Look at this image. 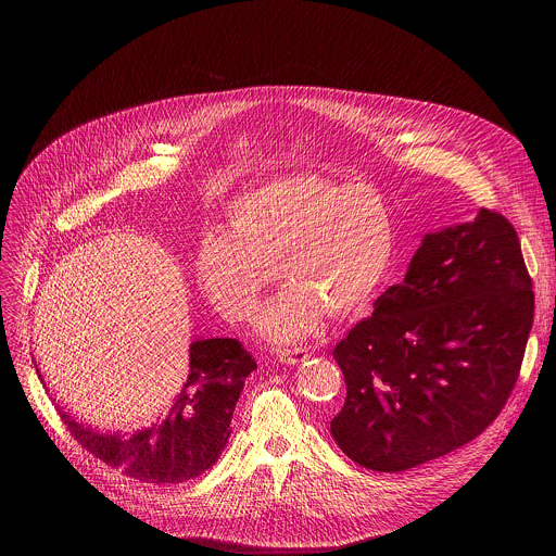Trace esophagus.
I'll use <instances>...</instances> for the list:
<instances>
[{
	"instance_id": "obj_1",
	"label": "esophagus",
	"mask_w": 556,
	"mask_h": 556,
	"mask_svg": "<svg viewBox=\"0 0 556 556\" xmlns=\"http://www.w3.org/2000/svg\"><path fill=\"white\" fill-rule=\"evenodd\" d=\"M307 356H309L307 348H286V350L279 352V361H281V363H288V365L303 363Z\"/></svg>"
}]
</instances>
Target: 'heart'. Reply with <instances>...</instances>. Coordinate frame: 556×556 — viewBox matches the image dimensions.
Returning <instances> with one entry per match:
<instances>
[{
    "mask_svg": "<svg viewBox=\"0 0 556 556\" xmlns=\"http://www.w3.org/2000/svg\"><path fill=\"white\" fill-rule=\"evenodd\" d=\"M393 253V219L374 189L296 176L237 198L226 232L202 240L195 273L224 316L247 321L277 270L288 286L264 305L257 330L273 343H292L319 330L324 312L341 319L365 307Z\"/></svg>",
    "mask_w": 556,
    "mask_h": 556,
    "instance_id": "heart-1",
    "label": "heart"
}]
</instances>
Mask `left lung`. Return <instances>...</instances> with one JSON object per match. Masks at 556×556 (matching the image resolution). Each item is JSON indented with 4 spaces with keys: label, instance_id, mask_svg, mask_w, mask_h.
Here are the masks:
<instances>
[{
    "label": "left lung",
    "instance_id": "8db88e82",
    "mask_svg": "<svg viewBox=\"0 0 556 556\" xmlns=\"http://www.w3.org/2000/svg\"><path fill=\"white\" fill-rule=\"evenodd\" d=\"M532 319V279L502 213L425 235L405 281L332 352L348 387L332 438L380 472L464 446L502 414Z\"/></svg>",
    "mask_w": 556,
    "mask_h": 556
}]
</instances>
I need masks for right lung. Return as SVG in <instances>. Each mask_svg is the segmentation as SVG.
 Listing matches in <instances>:
<instances>
[{
	"label": "right lung",
	"instance_id": "obj_1",
	"mask_svg": "<svg viewBox=\"0 0 556 556\" xmlns=\"http://www.w3.org/2000/svg\"><path fill=\"white\" fill-rule=\"evenodd\" d=\"M257 369L237 339H198L189 348V376L167 416L134 433H99L59 409L70 435L108 466L144 484L198 478L222 455L244 382Z\"/></svg>",
	"mask_w": 556,
	"mask_h": 556
}]
</instances>
